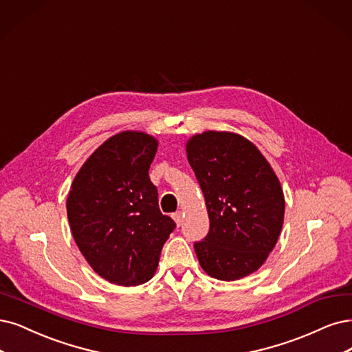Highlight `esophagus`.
<instances>
[{
  "label": "esophagus",
  "mask_w": 352,
  "mask_h": 352,
  "mask_svg": "<svg viewBox=\"0 0 352 352\" xmlns=\"http://www.w3.org/2000/svg\"><path fill=\"white\" fill-rule=\"evenodd\" d=\"M173 217H174V220H175L177 226H181V223H183V213H181V212H177V213H174V214H173Z\"/></svg>",
  "instance_id": "obj_1"
}]
</instances>
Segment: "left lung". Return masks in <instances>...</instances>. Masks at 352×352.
Segmentation results:
<instances>
[{"label":"left lung","mask_w":352,"mask_h":352,"mask_svg":"<svg viewBox=\"0 0 352 352\" xmlns=\"http://www.w3.org/2000/svg\"><path fill=\"white\" fill-rule=\"evenodd\" d=\"M187 158L204 194L210 228L194 243L201 268L235 281L252 274L274 248L284 222V194L252 142L204 132L187 142Z\"/></svg>","instance_id":"1"}]
</instances>
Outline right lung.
<instances>
[{"label":"right lung","mask_w":352,"mask_h":352,"mask_svg":"<svg viewBox=\"0 0 352 352\" xmlns=\"http://www.w3.org/2000/svg\"><path fill=\"white\" fill-rule=\"evenodd\" d=\"M158 142L142 132H122L96 149L78 171L67 200L72 236L97 274L139 285L158 268L162 246L175 229L161 213L149 166Z\"/></svg>","instance_id":"obj_1"}]
</instances>
